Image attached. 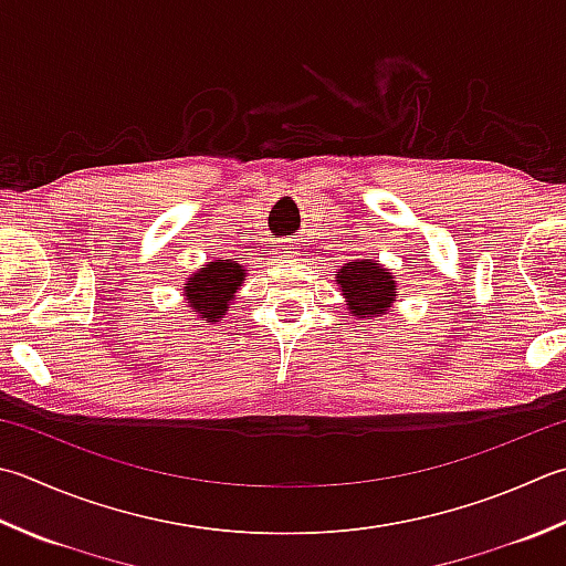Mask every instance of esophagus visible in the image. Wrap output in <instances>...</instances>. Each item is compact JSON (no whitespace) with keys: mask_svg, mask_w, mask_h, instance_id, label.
I'll return each instance as SVG.
<instances>
[{"mask_svg":"<svg viewBox=\"0 0 566 566\" xmlns=\"http://www.w3.org/2000/svg\"><path fill=\"white\" fill-rule=\"evenodd\" d=\"M276 254H280L282 260H290V258H294V254H296V245H292V242H284V245L276 248Z\"/></svg>","mask_w":566,"mask_h":566,"instance_id":"obj_1","label":"esophagus"}]
</instances>
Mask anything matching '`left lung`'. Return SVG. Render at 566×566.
Listing matches in <instances>:
<instances>
[{
    "instance_id": "left-lung-1",
    "label": "left lung",
    "mask_w": 566,
    "mask_h": 566,
    "mask_svg": "<svg viewBox=\"0 0 566 566\" xmlns=\"http://www.w3.org/2000/svg\"><path fill=\"white\" fill-rule=\"evenodd\" d=\"M348 298L353 316L368 318L370 314H385L387 306L395 302V276L378 268L373 260L348 262L336 276Z\"/></svg>"
}]
</instances>
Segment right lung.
<instances>
[{
    "label": "right lung",
    "mask_w": 566,
    "mask_h": 566,
    "mask_svg": "<svg viewBox=\"0 0 566 566\" xmlns=\"http://www.w3.org/2000/svg\"><path fill=\"white\" fill-rule=\"evenodd\" d=\"M242 276H245V270L232 260H218L206 264L184 286L188 304L201 314L203 321H216L226 316L228 302L242 284Z\"/></svg>",
    "instance_id": "1"
}]
</instances>
